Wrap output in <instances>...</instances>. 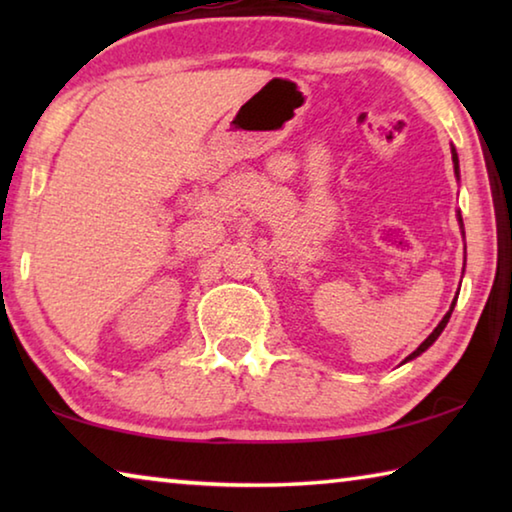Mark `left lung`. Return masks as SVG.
I'll return each instance as SVG.
<instances>
[{"label":"left lung","mask_w":512,"mask_h":512,"mask_svg":"<svg viewBox=\"0 0 512 512\" xmlns=\"http://www.w3.org/2000/svg\"><path fill=\"white\" fill-rule=\"evenodd\" d=\"M452 160H454V171H456V176H458V155H456V151L452 149ZM454 309V307H452ZM452 309H449L447 311V314H445V318L443 320H440V323H438V327L436 329H433V332L427 336V339H424V343L420 345V348L418 350H415L413 354H409V357H406V361H411V359H415V357H418V354H422L424 350H427L429 348V345L433 343V341H436L438 339V336H440V332H443V329H445V325H447V320H449V316H452Z\"/></svg>","instance_id":"obj_1"}]
</instances>
